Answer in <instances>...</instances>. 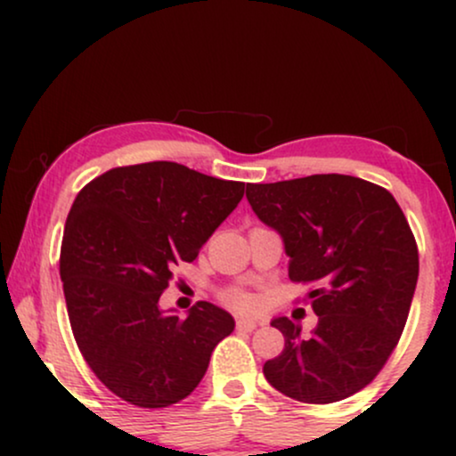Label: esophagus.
<instances>
[{
  "label": "esophagus",
  "mask_w": 456,
  "mask_h": 456,
  "mask_svg": "<svg viewBox=\"0 0 456 456\" xmlns=\"http://www.w3.org/2000/svg\"><path fill=\"white\" fill-rule=\"evenodd\" d=\"M235 326H238V330H242V332H253V330L259 326V322H255V319L250 317H240L238 322H235Z\"/></svg>",
  "instance_id": "obj_1"
}]
</instances>
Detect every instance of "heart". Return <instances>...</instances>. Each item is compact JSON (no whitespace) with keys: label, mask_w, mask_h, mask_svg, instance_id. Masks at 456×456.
Here are the masks:
<instances>
[{"label":"heart","mask_w":456,"mask_h":456,"mask_svg":"<svg viewBox=\"0 0 456 456\" xmlns=\"http://www.w3.org/2000/svg\"><path fill=\"white\" fill-rule=\"evenodd\" d=\"M232 305L238 306V308H253L255 300L250 296H246V294H238V296L232 297Z\"/></svg>","instance_id":"obj_1"}]
</instances>
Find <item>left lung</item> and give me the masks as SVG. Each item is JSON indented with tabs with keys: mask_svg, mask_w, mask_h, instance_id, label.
Listing matches in <instances>:
<instances>
[{
	"mask_svg": "<svg viewBox=\"0 0 456 456\" xmlns=\"http://www.w3.org/2000/svg\"><path fill=\"white\" fill-rule=\"evenodd\" d=\"M246 199L281 235L289 279L315 285L319 317L308 334L272 319L285 349L265 379L302 403L347 399L379 373L410 315L418 246L405 214L386 188L338 174L246 184Z\"/></svg>",
	"mask_w": 456,
	"mask_h": 456,
	"instance_id": "left-lung-1",
	"label": "left lung"
}]
</instances>
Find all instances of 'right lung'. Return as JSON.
Listing matches in <instances>:
<instances>
[{
  "label": "right lung",
  "instance_id": "1",
  "mask_svg": "<svg viewBox=\"0 0 456 456\" xmlns=\"http://www.w3.org/2000/svg\"><path fill=\"white\" fill-rule=\"evenodd\" d=\"M244 197L167 160L118 167L78 192L61 240L60 276L83 358L119 399L174 405L206 375L235 322L199 302L182 319L159 306L180 261H192Z\"/></svg>",
  "mask_w": 456,
  "mask_h": 456
}]
</instances>
